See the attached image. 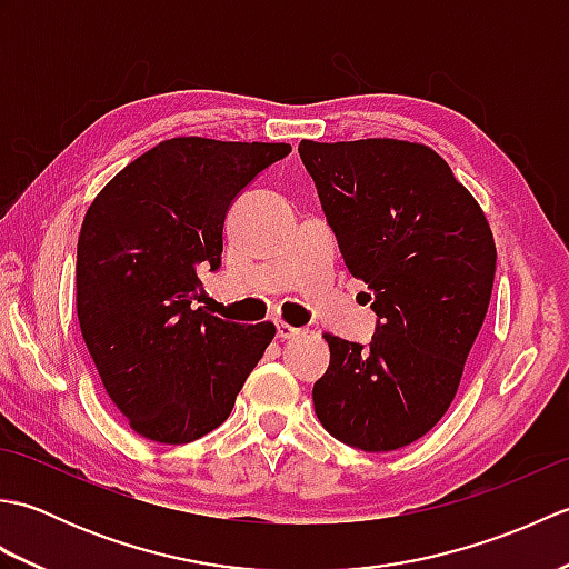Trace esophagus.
<instances>
[{
    "mask_svg": "<svg viewBox=\"0 0 569 569\" xmlns=\"http://www.w3.org/2000/svg\"><path fill=\"white\" fill-rule=\"evenodd\" d=\"M303 330L300 328H293V325H288V322H283V320H276V335L281 337V340H291V337H296V335H300Z\"/></svg>",
    "mask_w": 569,
    "mask_h": 569,
    "instance_id": "34e87169",
    "label": "esophagus"
}]
</instances>
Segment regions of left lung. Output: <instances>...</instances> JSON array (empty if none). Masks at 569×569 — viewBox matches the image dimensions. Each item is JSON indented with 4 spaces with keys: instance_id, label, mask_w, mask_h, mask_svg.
<instances>
[{
    "instance_id": "left-lung-1",
    "label": "left lung",
    "mask_w": 569,
    "mask_h": 569,
    "mask_svg": "<svg viewBox=\"0 0 569 569\" xmlns=\"http://www.w3.org/2000/svg\"><path fill=\"white\" fill-rule=\"evenodd\" d=\"M298 151L379 316L367 347L322 335L330 367L312 403L340 442L391 452L455 401L489 308L497 244L475 196L426 143L303 139Z\"/></svg>"
}]
</instances>
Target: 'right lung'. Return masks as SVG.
<instances>
[{"mask_svg":"<svg viewBox=\"0 0 569 569\" xmlns=\"http://www.w3.org/2000/svg\"><path fill=\"white\" fill-rule=\"evenodd\" d=\"M291 143L176 137L122 168L84 212L78 320L107 396L141 438L186 445L229 418L271 322L196 308L229 204Z\"/></svg>","mask_w":569,"mask_h":569,"instance_id":"obj_1","label":"right lung"}]
</instances>
